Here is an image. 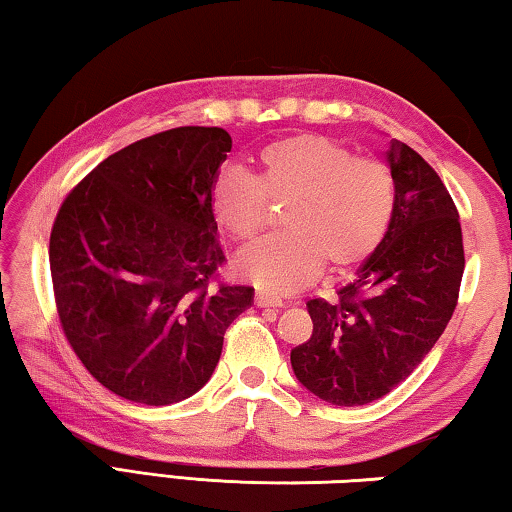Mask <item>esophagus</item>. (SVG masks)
Returning a JSON list of instances; mask_svg holds the SVG:
<instances>
[{"instance_id":"1","label":"esophagus","mask_w":512,"mask_h":512,"mask_svg":"<svg viewBox=\"0 0 512 512\" xmlns=\"http://www.w3.org/2000/svg\"><path fill=\"white\" fill-rule=\"evenodd\" d=\"M255 305L257 307H273V309H280L284 302L280 300V298H275V296H271V293H262L259 291L257 296H255Z\"/></svg>"}]
</instances>
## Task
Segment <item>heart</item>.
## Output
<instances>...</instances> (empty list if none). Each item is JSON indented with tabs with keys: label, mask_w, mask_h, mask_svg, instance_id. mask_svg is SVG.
<instances>
[{
	"label": "heart",
	"mask_w": 512,
	"mask_h": 512,
	"mask_svg": "<svg viewBox=\"0 0 512 512\" xmlns=\"http://www.w3.org/2000/svg\"><path fill=\"white\" fill-rule=\"evenodd\" d=\"M259 164V173L228 164L212 185L216 221L239 241L264 228L271 198L289 201L282 216L289 230L235 259L257 289L296 293L316 280L325 259L334 271L366 262L391 228L397 187L384 162L357 158L329 137L296 135L268 144Z\"/></svg>",
	"instance_id": "heart-1"
}]
</instances>
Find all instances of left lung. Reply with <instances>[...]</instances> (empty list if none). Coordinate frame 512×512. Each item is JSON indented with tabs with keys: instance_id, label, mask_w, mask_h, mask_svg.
Segmentation results:
<instances>
[{
	"instance_id": "1",
	"label": "left lung",
	"mask_w": 512,
	"mask_h": 512,
	"mask_svg": "<svg viewBox=\"0 0 512 512\" xmlns=\"http://www.w3.org/2000/svg\"><path fill=\"white\" fill-rule=\"evenodd\" d=\"M386 160L397 187L391 228L339 298L307 302L314 332L291 350L300 384L336 406L402 384L445 332L461 289L463 232L443 180L400 140Z\"/></svg>"
}]
</instances>
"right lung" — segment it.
<instances>
[{
    "label": "right lung",
    "instance_id": "add662e5",
    "mask_svg": "<svg viewBox=\"0 0 512 512\" xmlns=\"http://www.w3.org/2000/svg\"><path fill=\"white\" fill-rule=\"evenodd\" d=\"M223 128L144 137L92 169L60 205L49 268L60 325L90 375L124 400L167 406L207 384L253 289L212 287L225 255L212 185Z\"/></svg>",
    "mask_w": 512,
    "mask_h": 512
}]
</instances>
